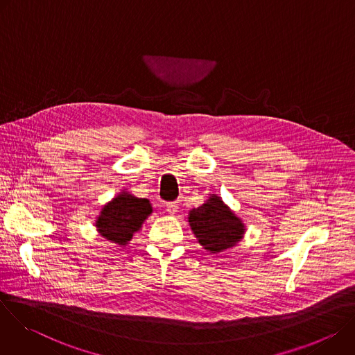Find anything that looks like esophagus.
I'll use <instances>...</instances> for the list:
<instances>
[{"mask_svg":"<svg viewBox=\"0 0 355 355\" xmlns=\"http://www.w3.org/2000/svg\"><path fill=\"white\" fill-rule=\"evenodd\" d=\"M166 208H167V212L170 215H175L178 212V202H168Z\"/></svg>","mask_w":355,"mask_h":355,"instance_id":"obj_1","label":"esophagus"}]
</instances>
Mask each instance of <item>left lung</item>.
I'll return each instance as SVG.
<instances>
[{
	"label": "left lung",
	"instance_id": "8db88e82",
	"mask_svg": "<svg viewBox=\"0 0 355 355\" xmlns=\"http://www.w3.org/2000/svg\"><path fill=\"white\" fill-rule=\"evenodd\" d=\"M188 222L199 244L212 252L233 247L245 230L241 220L216 195H211L207 204L193 208Z\"/></svg>",
	"mask_w": 355,
	"mask_h": 355
}]
</instances>
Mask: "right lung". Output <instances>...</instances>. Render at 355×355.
I'll list each match as a JSON object with an SVG mask.
<instances>
[{
    "label": "right lung",
    "mask_w": 355,
    "mask_h": 355,
    "mask_svg": "<svg viewBox=\"0 0 355 355\" xmlns=\"http://www.w3.org/2000/svg\"><path fill=\"white\" fill-rule=\"evenodd\" d=\"M153 212L148 199L123 192L107 204L96 219V229L107 240L126 245L133 233Z\"/></svg>",
    "instance_id": "right-lung-1"
}]
</instances>
